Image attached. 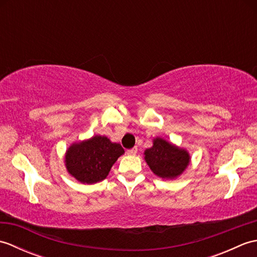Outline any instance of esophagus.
<instances>
[{"label": "esophagus", "instance_id": "obj_1", "mask_svg": "<svg viewBox=\"0 0 257 257\" xmlns=\"http://www.w3.org/2000/svg\"><path fill=\"white\" fill-rule=\"evenodd\" d=\"M137 151H138V148H137V147H134L133 149H129V150H127V154H128V155H130V156H135L136 154H137Z\"/></svg>", "mask_w": 257, "mask_h": 257}]
</instances>
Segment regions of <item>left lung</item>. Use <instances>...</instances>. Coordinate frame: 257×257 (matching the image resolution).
Wrapping results in <instances>:
<instances>
[{
  "instance_id": "8db88e82",
  "label": "left lung",
  "mask_w": 257,
  "mask_h": 257,
  "mask_svg": "<svg viewBox=\"0 0 257 257\" xmlns=\"http://www.w3.org/2000/svg\"><path fill=\"white\" fill-rule=\"evenodd\" d=\"M145 160L156 176L174 179L189 166L190 155L185 149L157 137L154 139V146L145 151Z\"/></svg>"
}]
</instances>
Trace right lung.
<instances>
[{"instance_id":"obj_1","label":"right lung","mask_w":257,"mask_h":257,"mask_svg":"<svg viewBox=\"0 0 257 257\" xmlns=\"http://www.w3.org/2000/svg\"><path fill=\"white\" fill-rule=\"evenodd\" d=\"M124 154L121 146L105 136L75 143L65 155V166L70 176L81 183L92 184L106 179L113 163Z\"/></svg>"}]
</instances>
